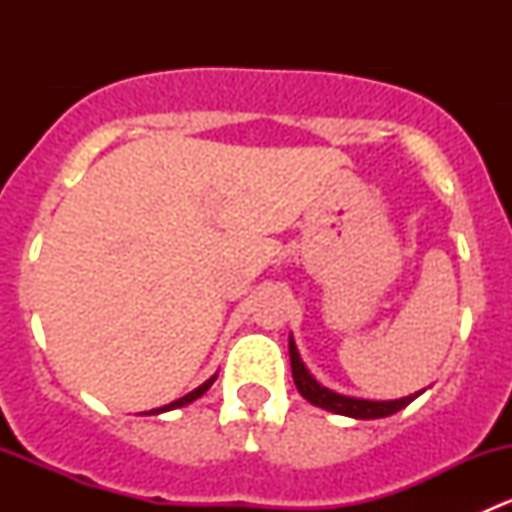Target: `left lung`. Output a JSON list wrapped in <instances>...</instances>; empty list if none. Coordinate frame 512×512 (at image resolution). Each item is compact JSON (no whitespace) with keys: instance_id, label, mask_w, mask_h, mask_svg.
<instances>
[{"instance_id":"8db88e82","label":"left lung","mask_w":512,"mask_h":512,"mask_svg":"<svg viewBox=\"0 0 512 512\" xmlns=\"http://www.w3.org/2000/svg\"><path fill=\"white\" fill-rule=\"evenodd\" d=\"M289 361H292V379L297 384V391L309 401V404L319 406L324 411H332V414L339 416H349V418H386L396 411L406 409L411 401L418 399L423 391H416V394L404 396V399H394V401H371V399H356V396H347V394H337V391L327 389V386L319 384L309 369L304 366L302 356L297 352V344H294L292 334H289Z\"/></svg>"}]
</instances>
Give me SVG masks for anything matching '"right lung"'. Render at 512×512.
<instances>
[{"instance_id":"add662e5","label":"right lung","mask_w":512,"mask_h":512,"mask_svg":"<svg viewBox=\"0 0 512 512\" xmlns=\"http://www.w3.org/2000/svg\"><path fill=\"white\" fill-rule=\"evenodd\" d=\"M215 379H218V374H213V376H210V379L205 381V384H200L198 389H193V391H190V394L180 396V399L170 401V404L160 406V409H153V411H148V416H153V414H165V411H173V409H180V406H188V404H193L195 399H200V396H203L205 391H208L210 386H213V381H215Z\"/></svg>"}]
</instances>
